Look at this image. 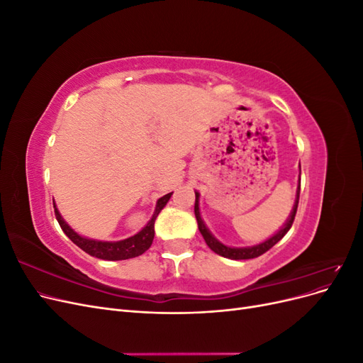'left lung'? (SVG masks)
Instances as JSON below:
<instances>
[{
	"label": "left lung",
	"mask_w": 363,
	"mask_h": 363,
	"mask_svg": "<svg viewBox=\"0 0 363 363\" xmlns=\"http://www.w3.org/2000/svg\"><path fill=\"white\" fill-rule=\"evenodd\" d=\"M300 174H301V167H300ZM300 180L298 179V188H296V195H295V203L292 211L286 219V223H284L277 233H274L271 238H268L267 240H263V242L257 244V245H251V247H228L224 245L223 242H219V240L211 233V230L207 228V225L204 224L201 213H200V194L195 191V218H196V223H199V228H200V233L203 235L204 240L207 247L211 248L212 251H215L216 255L227 257V259H232V260H245V259H255L262 256L263 252H267L269 248H272L276 245L279 240L289 232V228L292 227L294 223V218L296 213V207H298V199H300Z\"/></svg>",
	"instance_id": "obj_1"
}]
</instances>
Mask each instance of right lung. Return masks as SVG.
I'll return each mask as SVG.
<instances>
[{
    "instance_id": "right-lung-1",
    "label": "right lung",
    "mask_w": 363,
    "mask_h": 363,
    "mask_svg": "<svg viewBox=\"0 0 363 363\" xmlns=\"http://www.w3.org/2000/svg\"><path fill=\"white\" fill-rule=\"evenodd\" d=\"M171 195H172V192L163 195L162 199L157 200L155 213H152L151 219L147 223V225L140 230V232H138L136 235L130 236L127 239H121V240H96V239H89V238H84V236L79 235L62 218L59 208L56 207V203L52 201V204H54V213H56V219L60 224L63 233L67 235L77 247H80L83 251L87 252V255H91L98 259H103V260H125V259L138 257L140 255H144V252L151 247L152 239H155L156 218L160 213L162 208L169 201Z\"/></svg>"
}]
</instances>
